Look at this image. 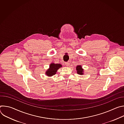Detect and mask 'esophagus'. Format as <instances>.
<instances>
[{
  "label": "esophagus",
  "mask_w": 124,
  "mask_h": 124,
  "mask_svg": "<svg viewBox=\"0 0 124 124\" xmlns=\"http://www.w3.org/2000/svg\"><path fill=\"white\" fill-rule=\"evenodd\" d=\"M65 65H66V66H68L69 65V63H68V62H65Z\"/></svg>",
  "instance_id": "34e87169"
}]
</instances>
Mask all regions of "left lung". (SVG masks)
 <instances>
[{"instance_id": "left-lung-1", "label": "left lung", "mask_w": 124, "mask_h": 124, "mask_svg": "<svg viewBox=\"0 0 124 124\" xmlns=\"http://www.w3.org/2000/svg\"><path fill=\"white\" fill-rule=\"evenodd\" d=\"M76 70H77V73L78 74L82 75L84 74L83 72V69L82 68L81 65H78L76 67Z\"/></svg>"}]
</instances>
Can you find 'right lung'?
<instances>
[{
  "mask_svg": "<svg viewBox=\"0 0 124 124\" xmlns=\"http://www.w3.org/2000/svg\"><path fill=\"white\" fill-rule=\"evenodd\" d=\"M61 67H62V65L60 64H55L52 63L50 64L49 69H47L46 72V74L48 77L54 76L56 73L57 70Z\"/></svg>",
  "mask_w": 124,
  "mask_h": 124,
  "instance_id": "add662e5",
  "label": "right lung"
}]
</instances>
